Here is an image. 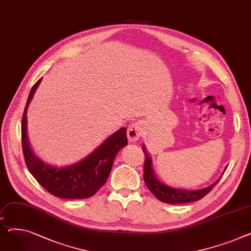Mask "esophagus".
I'll use <instances>...</instances> for the list:
<instances>
[{
  "instance_id": "esophagus-1",
  "label": "esophagus",
  "mask_w": 251,
  "mask_h": 251,
  "mask_svg": "<svg viewBox=\"0 0 251 251\" xmlns=\"http://www.w3.org/2000/svg\"><path fill=\"white\" fill-rule=\"evenodd\" d=\"M142 133H143V128L139 122L132 123L127 129V136L129 141L131 142L137 141L141 137Z\"/></svg>"
}]
</instances>
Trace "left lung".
I'll return each mask as SVG.
<instances>
[{
	"instance_id": "obj_1",
	"label": "left lung",
	"mask_w": 251,
	"mask_h": 251,
	"mask_svg": "<svg viewBox=\"0 0 251 251\" xmlns=\"http://www.w3.org/2000/svg\"><path fill=\"white\" fill-rule=\"evenodd\" d=\"M144 152V168H143V179L146 182L148 188L153 193V195L157 200L166 202V203H186L191 201H196L201 200L210 190H212L216 184L219 182H215L213 185L206 188L200 190H185V189H176L170 186L165 185L161 181L156 179L152 172L151 168V160L146 151V149L142 148Z\"/></svg>"
}]
</instances>
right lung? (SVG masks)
Here are the masks:
<instances>
[{
    "label": "right lung",
    "instance_id": "1",
    "mask_svg": "<svg viewBox=\"0 0 251 251\" xmlns=\"http://www.w3.org/2000/svg\"><path fill=\"white\" fill-rule=\"evenodd\" d=\"M41 81L42 78L32 86L22 116L21 140L25 164L36 181L50 194L68 200L88 199L108 180L116 154L127 146V130L125 127L118 130L86 159L75 165L59 169L46 165L31 151L26 136L27 107Z\"/></svg>",
    "mask_w": 251,
    "mask_h": 251
}]
</instances>
